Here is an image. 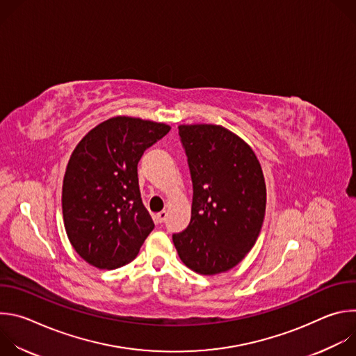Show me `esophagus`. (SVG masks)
Returning <instances> with one entry per match:
<instances>
[{
    "instance_id": "esophagus-1",
    "label": "esophagus",
    "mask_w": 356,
    "mask_h": 356,
    "mask_svg": "<svg viewBox=\"0 0 356 356\" xmlns=\"http://www.w3.org/2000/svg\"><path fill=\"white\" fill-rule=\"evenodd\" d=\"M166 218H168V211H166V210L158 213V221H159V222H165Z\"/></svg>"
}]
</instances>
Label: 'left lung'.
Listing matches in <instances>:
<instances>
[{"label":"left lung","instance_id":"left-lung-1","mask_svg":"<svg viewBox=\"0 0 356 356\" xmlns=\"http://www.w3.org/2000/svg\"><path fill=\"white\" fill-rule=\"evenodd\" d=\"M193 183L191 220L173 234L181 262L200 275L238 265L255 245L265 218L266 186L258 158L220 125H180Z\"/></svg>","mask_w":356,"mask_h":356}]
</instances>
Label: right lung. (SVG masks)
<instances>
[{"label":"right lung","instance_id":"right-lung-1","mask_svg":"<svg viewBox=\"0 0 356 356\" xmlns=\"http://www.w3.org/2000/svg\"><path fill=\"white\" fill-rule=\"evenodd\" d=\"M169 125L115 117L91 129L70 156L62 193L67 236L98 269L132 262L155 228L142 202L138 163Z\"/></svg>","mask_w":356,"mask_h":356}]
</instances>
